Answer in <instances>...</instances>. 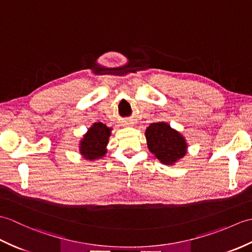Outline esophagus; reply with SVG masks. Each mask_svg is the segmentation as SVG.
I'll return each mask as SVG.
<instances>
[{
  "label": "esophagus",
  "mask_w": 252,
  "mask_h": 252,
  "mask_svg": "<svg viewBox=\"0 0 252 252\" xmlns=\"http://www.w3.org/2000/svg\"><path fill=\"white\" fill-rule=\"evenodd\" d=\"M133 123L134 122H133L132 120H126V121H125V126H132Z\"/></svg>",
  "instance_id": "obj_1"
}]
</instances>
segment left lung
Segmentation results:
<instances>
[{
	"mask_svg": "<svg viewBox=\"0 0 252 252\" xmlns=\"http://www.w3.org/2000/svg\"><path fill=\"white\" fill-rule=\"evenodd\" d=\"M147 147L154 157L167 165H173L187 153L185 137L167 122L152 123L145 131Z\"/></svg>",
	"mask_w": 252,
	"mask_h": 252,
	"instance_id": "1",
	"label": "left lung"
}]
</instances>
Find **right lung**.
<instances>
[{"label":"right lung","instance_id":"right-lung-1","mask_svg":"<svg viewBox=\"0 0 252 252\" xmlns=\"http://www.w3.org/2000/svg\"><path fill=\"white\" fill-rule=\"evenodd\" d=\"M111 127H107L101 122L93 123L80 141L79 151L81 156L90 161L103 158L107 153L106 147L111 135Z\"/></svg>","mask_w":252,"mask_h":252}]
</instances>
